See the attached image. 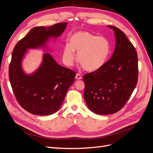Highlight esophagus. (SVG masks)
<instances>
[{
    "mask_svg": "<svg viewBox=\"0 0 153 153\" xmlns=\"http://www.w3.org/2000/svg\"><path fill=\"white\" fill-rule=\"evenodd\" d=\"M75 78H76V79H77V80H80V79H82V77L80 75H79V74H76V76H75Z\"/></svg>",
    "mask_w": 153,
    "mask_h": 153,
    "instance_id": "1",
    "label": "esophagus"
}]
</instances>
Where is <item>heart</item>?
I'll return each mask as SVG.
<instances>
[{"instance_id": "heart-1", "label": "heart", "mask_w": 153, "mask_h": 153, "mask_svg": "<svg viewBox=\"0 0 153 153\" xmlns=\"http://www.w3.org/2000/svg\"><path fill=\"white\" fill-rule=\"evenodd\" d=\"M85 70L96 71L107 62L111 53V44L104 36H97L87 31H78L69 39L63 49V61L72 66L76 59Z\"/></svg>"}]
</instances>
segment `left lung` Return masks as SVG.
Listing matches in <instances>:
<instances>
[{
  "mask_svg": "<svg viewBox=\"0 0 153 153\" xmlns=\"http://www.w3.org/2000/svg\"><path fill=\"white\" fill-rule=\"evenodd\" d=\"M114 31L115 47L110 60L101 69L84 76V99L95 114L109 115L121 110L130 98L138 80L137 51L123 31Z\"/></svg>",
  "mask_w": 153,
  "mask_h": 153,
  "instance_id": "left-lung-1",
  "label": "left lung"
}]
</instances>
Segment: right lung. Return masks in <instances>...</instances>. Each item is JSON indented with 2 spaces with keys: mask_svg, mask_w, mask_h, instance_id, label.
I'll use <instances>...</instances> for the list:
<instances>
[{
  "mask_svg": "<svg viewBox=\"0 0 153 153\" xmlns=\"http://www.w3.org/2000/svg\"><path fill=\"white\" fill-rule=\"evenodd\" d=\"M68 23L37 27L18 41L13 51L9 77L18 102L27 112L49 115L59 110L66 92L75 81L76 73L55 61L48 53L43 54L40 66L32 73H26L22 62L30 49L49 52L47 43L55 39L66 29Z\"/></svg>",
  "mask_w": 153,
  "mask_h": 153,
  "instance_id": "add662e5",
  "label": "right lung"
}]
</instances>
